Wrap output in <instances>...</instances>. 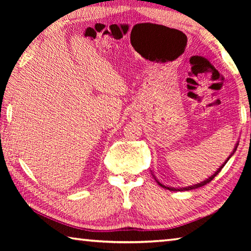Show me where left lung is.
<instances>
[{
  "label": "left lung",
  "instance_id": "obj_1",
  "mask_svg": "<svg viewBox=\"0 0 251 251\" xmlns=\"http://www.w3.org/2000/svg\"><path fill=\"white\" fill-rule=\"evenodd\" d=\"M237 147H238V141H237V143H236V145H235V147H234V149H233V152L230 154V155H228V157L226 159V162L225 163H223L222 165H221V166L219 167V168H218L217 170H216V172H215V174L214 175H211L210 176V177H208L206 180H204V181H201V182H200V183H197V184H193V185H189V186H185V188H173V186H167V185H164L163 183H161V182H159V181L155 178V176H154L153 175V173L151 172V174H152V176H153V177H154V179H155V181H156V182H157V184L158 185H161L162 186V188H164V189H167V190H169V191H189V190H194V189H197V188H201V186H202V185H205V184H207V183H209L210 182V181L212 180V179H214L215 177H216V176L218 175V174H219L220 172H221V169L223 168V167H225V165L227 163V161H228V159H230L232 156H233V154L234 153H235V151H236V149H237Z\"/></svg>",
  "mask_w": 251,
  "mask_h": 251
}]
</instances>
